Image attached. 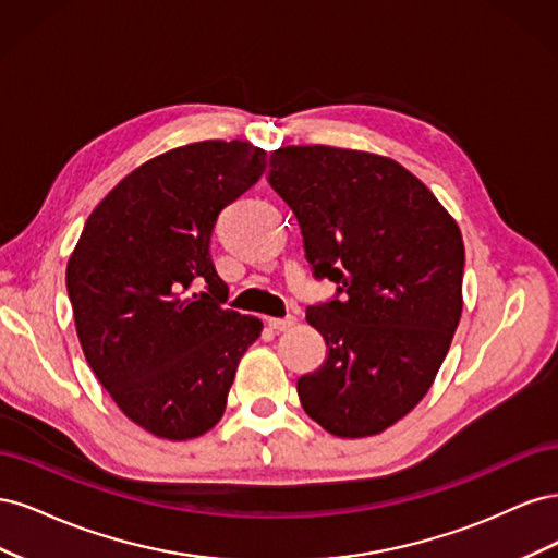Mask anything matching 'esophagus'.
Here are the masks:
<instances>
[{
	"mask_svg": "<svg viewBox=\"0 0 558 558\" xmlns=\"http://www.w3.org/2000/svg\"><path fill=\"white\" fill-rule=\"evenodd\" d=\"M295 316H283V318H267V326L272 328V330H277V332H286V330H291L293 326H295Z\"/></svg>",
	"mask_w": 558,
	"mask_h": 558,
	"instance_id": "34e87169",
	"label": "esophagus"
}]
</instances>
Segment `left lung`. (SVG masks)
I'll return each instance as SVG.
<instances>
[{"label": "left lung", "instance_id": "8db88e82", "mask_svg": "<svg viewBox=\"0 0 558 558\" xmlns=\"http://www.w3.org/2000/svg\"><path fill=\"white\" fill-rule=\"evenodd\" d=\"M267 181L314 275L342 293L307 310L328 356L298 379L302 408L330 435H377L416 408L447 356L463 312L461 230L412 172L365 150L283 146Z\"/></svg>", "mask_w": 558, "mask_h": 558}]
</instances>
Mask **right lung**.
<instances>
[{
    "mask_svg": "<svg viewBox=\"0 0 558 558\" xmlns=\"http://www.w3.org/2000/svg\"><path fill=\"white\" fill-rule=\"evenodd\" d=\"M265 172L248 142H195L130 172L88 216L66 263L76 335L121 412L162 440L221 421L256 316L226 310L211 232ZM205 282L208 291L193 294Z\"/></svg>",
    "mask_w": 558,
    "mask_h": 558,
    "instance_id": "obj_1",
    "label": "right lung"
}]
</instances>
